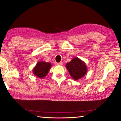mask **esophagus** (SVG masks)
I'll use <instances>...</instances> for the list:
<instances>
[{
	"label": "esophagus",
	"instance_id": "34e87169",
	"mask_svg": "<svg viewBox=\"0 0 121 121\" xmlns=\"http://www.w3.org/2000/svg\"><path fill=\"white\" fill-rule=\"evenodd\" d=\"M57 65H63V62H60L57 63Z\"/></svg>",
	"mask_w": 121,
	"mask_h": 121
}]
</instances>
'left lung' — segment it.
<instances>
[{
	"label": "left lung",
	"mask_w": 121,
	"mask_h": 121,
	"mask_svg": "<svg viewBox=\"0 0 121 121\" xmlns=\"http://www.w3.org/2000/svg\"><path fill=\"white\" fill-rule=\"evenodd\" d=\"M65 67L69 74L75 81L83 77L87 71L86 63L77 57L73 58L70 62L67 63Z\"/></svg>",
	"instance_id": "8db88e82"
}]
</instances>
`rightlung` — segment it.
Masks as SVG:
<instances>
[{
  "label": "right lung",
  "mask_w": 121,
  "mask_h": 121,
  "mask_svg": "<svg viewBox=\"0 0 121 121\" xmlns=\"http://www.w3.org/2000/svg\"><path fill=\"white\" fill-rule=\"evenodd\" d=\"M51 67L52 65L50 62L38 61L33 68L32 72L35 76L42 79L48 75Z\"/></svg>",
  "instance_id": "right-lung-1"
}]
</instances>
